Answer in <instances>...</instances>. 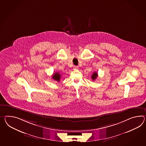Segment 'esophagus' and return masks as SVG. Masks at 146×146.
Returning <instances> with one entry per match:
<instances>
[{
    "label": "esophagus",
    "instance_id": "obj_1",
    "mask_svg": "<svg viewBox=\"0 0 146 146\" xmlns=\"http://www.w3.org/2000/svg\"><path fill=\"white\" fill-rule=\"evenodd\" d=\"M73 69L74 70H78V66H73Z\"/></svg>",
    "mask_w": 146,
    "mask_h": 146
}]
</instances>
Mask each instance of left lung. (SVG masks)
Returning a JSON list of instances; mask_svg holds the SVG:
<instances>
[{"mask_svg":"<svg viewBox=\"0 0 146 146\" xmlns=\"http://www.w3.org/2000/svg\"><path fill=\"white\" fill-rule=\"evenodd\" d=\"M98 77V73L96 72H94L93 73V74L92 75V76H91V78L92 79L93 81L95 80L96 79V78Z\"/></svg>","mask_w":146,"mask_h":146,"instance_id":"1","label":"left lung"}]
</instances>
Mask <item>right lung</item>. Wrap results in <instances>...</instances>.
I'll list each match as a JSON object with an SVG mask.
<instances>
[{"label": "right lung", "mask_w": 146, "mask_h": 146, "mask_svg": "<svg viewBox=\"0 0 146 146\" xmlns=\"http://www.w3.org/2000/svg\"><path fill=\"white\" fill-rule=\"evenodd\" d=\"M60 76H61V75H60V74L56 72V73H55L53 75L52 78H53V79H54L55 81H57V82H60Z\"/></svg>", "instance_id": "right-lung-1"}]
</instances>
